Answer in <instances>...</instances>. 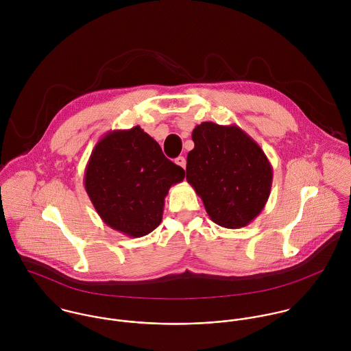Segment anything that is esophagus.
Listing matches in <instances>:
<instances>
[{
  "mask_svg": "<svg viewBox=\"0 0 351 351\" xmlns=\"http://www.w3.org/2000/svg\"><path fill=\"white\" fill-rule=\"evenodd\" d=\"M178 166H181L182 169H185V166H186V159L184 158V156H178V158H176V160H174Z\"/></svg>",
  "mask_w": 351,
  "mask_h": 351,
  "instance_id": "34e87169",
  "label": "esophagus"
}]
</instances>
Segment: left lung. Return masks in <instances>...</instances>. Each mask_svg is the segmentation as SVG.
Instances as JSON below:
<instances>
[{
	"label": "left lung",
	"instance_id": "obj_1",
	"mask_svg": "<svg viewBox=\"0 0 351 351\" xmlns=\"http://www.w3.org/2000/svg\"><path fill=\"white\" fill-rule=\"evenodd\" d=\"M186 181L212 221L241 228L262 212L270 196L273 167L259 145L238 125L204 121L192 132Z\"/></svg>",
	"mask_w": 351,
	"mask_h": 351
}]
</instances>
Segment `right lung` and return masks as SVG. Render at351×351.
Listing matches in <instances>:
<instances>
[{
  "label": "right lung",
  "instance_id": "1",
  "mask_svg": "<svg viewBox=\"0 0 351 351\" xmlns=\"http://www.w3.org/2000/svg\"><path fill=\"white\" fill-rule=\"evenodd\" d=\"M185 177L139 125L105 134L85 169V189L102 221L141 238L162 221L169 189Z\"/></svg>",
  "mask_w": 351,
  "mask_h": 351
}]
</instances>
